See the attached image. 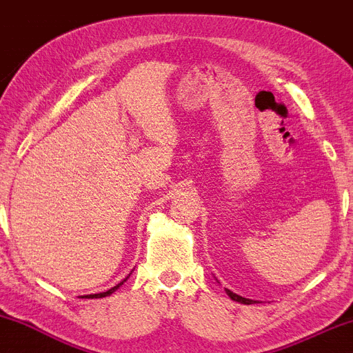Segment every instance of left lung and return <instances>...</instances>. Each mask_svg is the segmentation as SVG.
I'll return each mask as SVG.
<instances>
[{
    "instance_id": "8db88e82",
    "label": "left lung",
    "mask_w": 353,
    "mask_h": 353,
    "mask_svg": "<svg viewBox=\"0 0 353 353\" xmlns=\"http://www.w3.org/2000/svg\"><path fill=\"white\" fill-rule=\"evenodd\" d=\"M225 292H228V295H229L230 299H232V301L241 302V303H245V305H250V303H252V301H250V299H244V297H241V295H237V294L230 292L229 289H225Z\"/></svg>"
}]
</instances>
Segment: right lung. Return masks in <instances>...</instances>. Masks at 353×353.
Returning a JSON list of instances; mask_svg holds the SVG:
<instances>
[{
	"label": "right lung",
	"mask_w": 353,
	"mask_h": 353,
	"mask_svg": "<svg viewBox=\"0 0 353 353\" xmlns=\"http://www.w3.org/2000/svg\"><path fill=\"white\" fill-rule=\"evenodd\" d=\"M129 275H131V274H129ZM129 275H128V277H129ZM128 277H125L123 282H119V283H117V285H116V287H112V289H109V290H106V292H101V294H92V295H89V297H88V299H103V297H106V295H111L112 292H114V290H116V289H119V285H123V283H124L125 281H128Z\"/></svg>",
	"instance_id": "right-lung-1"
}]
</instances>
